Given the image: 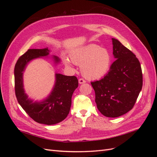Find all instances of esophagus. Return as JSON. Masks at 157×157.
<instances>
[{
    "label": "esophagus",
    "instance_id": "obj_1",
    "mask_svg": "<svg viewBox=\"0 0 157 157\" xmlns=\"http://www.w3.org/2000/svg\"><path fill=\"white\" fill-rule=\"evenodd\" d=\"M85 82H86V81H85V80H84L83 78H80V79L78 80V83H79L80 84H84V83H85Z\"/></svg>",
    "mask_w": 157,
    "mask_h": 157
}]
</instances>
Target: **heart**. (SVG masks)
Returning a JSON list of instances; mask_svg holds the SVG:
<instances>
[{
	"instance_id": "1",
	"label": "heart",
	"mask_w": 157,
	"mask_h": 157,
	"mask_svg": "<svg viewBox=\"0 0 157 157\" xmlns=\"http://www.w3.org/2000/svg\"><path fill=\"white\" fill-rule=\"evenodd\" d=\"M70 61L63 58L67 67L72 68L73 63L81 65V73L89 80L99 79L105 76L111 68L112 57L109 51L96 44H89L75 49L70 54Z\"/></svg>"
}]
</instances>
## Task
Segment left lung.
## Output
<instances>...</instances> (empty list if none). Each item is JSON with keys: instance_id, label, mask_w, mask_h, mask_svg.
Wrapping results in <instances>:
<instances>
[{"instance_id": "8db88e82", "label": "left lung", "mask_w": 157, "mask_h": 157, "mask_svg": "<svg viewBox=\"0 0 157 157\" xmlns=\"http://www.w3.org/2000/svg\"><path fill=\"white\" fill-rule=\"evenodd\" d=\"M115 61L103 78L92 82L98 110L107 117L124 115L134 107L143 85L140 63L117 39H112Z\"/></svg>"}]
</instances>
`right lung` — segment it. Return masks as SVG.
I'll return each instance as SVG.
<instances>
[{
    "mask_svg": "<svg viewBox=\"0 0 157 157\" xmlns=\"http://www.w3.org/2000/svg\"><path fill=\"white\" fill-rule=\"evenodd\" d=\"M48 48L29 49L17 61L14 68L15 92L19 104L33 120L40 124H56L67 117L71 106V98L78 86L75 76L55 74V83L50 94L41 101L33 100L25 93L23 86V73L31 61L48 57ZM55 64L60 62L58 56H52Z\"/></svg>",
    "mask_w": 157,
    "mask_h": 157,
    "instance_id": "add662e5",
    "label": "right lung"
}]
</instances>
